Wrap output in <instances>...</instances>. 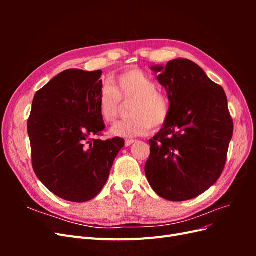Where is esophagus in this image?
<instances>
[{
	"mask_svg": "<svg viewBox=\"0 0 256 256\" xmlns=\"http://www.w3.org/2000/svg\"><path fill=\"white\" fill-rule=\"evenodd\" d=\"M134 142H136L134 140H126V141H125V145L128 147V146H130V145H132Z\"/></svg>",
	"mask_w": 256,
	"mask_h": 256,
	"instance_id": "34e87169",
	"label": "esophagus"
}]
</instances>
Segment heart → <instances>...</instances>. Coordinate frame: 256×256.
I'll return each mask as SVG.
<instances>
[{
    "label": "heart",
    "instance_id": "obj_1",
    "mask_svg": "<svg viewBox=\"0 0 256 256\" xmlns=\"http://www.w3.org/2000/svg\"><path fill=\"white\" fill-rule=\"evenodd\" d=\"M148 76L136 67L116 76L112 85H104L98 96V111L106 122L118 120L122 102H131L129 114L132 118L112 127L116 136L134 138L145 136L152 128L159 129L168 122L171 102Z\"/></svg>",
    "mask_w": 256,
    "mask_h": 256
}]
</instances>
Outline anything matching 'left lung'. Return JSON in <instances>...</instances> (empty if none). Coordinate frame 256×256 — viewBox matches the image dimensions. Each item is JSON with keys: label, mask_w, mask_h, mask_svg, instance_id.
Segmentation results:
<instances>
[{"label": "left lung", "mask_w": 256, "mask_h": 256, "mask_svg": "<svg viewBox=\"0 0 256 256\" xmlns=\"http://www.w3.org/2000/svg\"><path fill=\"white\" fill-rule=\"evenodd\" d=\"M152 70L166 90L171 113L150 140L147 180L166 200L194 198L219 180L226 166L234 129L226 92L186 58Z\"/></svg>", "instance_id": "1"}]
</instances>
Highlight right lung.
<instances>
[{
	"instance_id": "1",
	"label": "right lung",
	"mask_w": 256,
	"mask_h": 256,
	"mask_svg": "<svg viewBox=\"0 0 256 256\" xmlns=\"http://www.w3.org/2000/svg\"><path fill=\"white\" fill-rule=\"evenodd\" d=\"M102 72L67 69L33 99L28 120L36 176L58 198L83 203L94 198L109 178L122 138L102 141L106 128L98 111Z\"/></svg>"
}]
</instances>
